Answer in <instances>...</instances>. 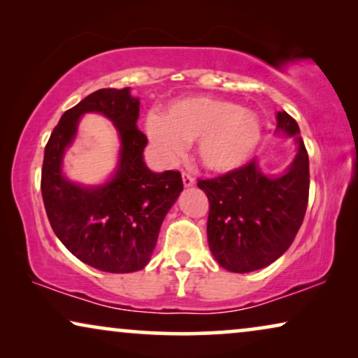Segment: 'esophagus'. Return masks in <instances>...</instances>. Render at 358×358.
Wrapping results in <instances>:
<instances>
[{"label":"esophagus","mask_w":358,"mask_h":358,"mask_svg":"<svg viewBox=\"0 0 358 358\" xmlns=\"http://www.w3.org/2000/svg\"><path fill=\"white\" fill-rule=\"evenodd\" d=\"M182 182H184L185 187H192V185L195 184V179L190 174L182 173Z\"/></svg>","instance_id":"1"}]
</instances>
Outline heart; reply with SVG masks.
I'll list each match as a JSON object with an SVG mask.
<instances>
[{
  "instance_id": "1",
  "label": "heart",
  "mask_w": 358,
  "mask_h": 358,
  "mask_svg": "<svg viewBox=\"0 0 358 358\" xmlns=\"http://www.w3.org/2000/svg\"><path fill=\"white\" fill-rule=\"evenodd\" d=\"M146 135L161 158L174 159L195 140V156L210 173H228L251 158L262 138L256 112L212 96L180 97L164 115L148 114Z\"/></svg>"
}]
</instances>
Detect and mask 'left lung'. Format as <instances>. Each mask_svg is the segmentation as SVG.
I'll return each mask as SVG.
<instances>
[{
  "label": "left lung",
  "mask_w": 358,
  "mask_h": 358,
  "mask_svg": "<svg viewBox=\"0 0 358 358\" xmlns=\"http://www.w3.org/2000/svg\"><path fill=\"white\" fill-rule=\"evenodd\" d=\"M278 135L290 136L296 155L278 174L262 173L257 159L220 178L199 180L207 194L208 246L229 272L267 267L290 248L305 218L310 192V161L300 127L285 110L277 112Z\"/></svg>",
  "instance_id": "left-lung-1"
}]
</instances>
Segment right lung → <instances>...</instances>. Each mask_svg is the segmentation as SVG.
I'll return each mask as SVG.
<instances>
[{"instance_id": "right-lung-1", "label": "right lung", "mask_w": 358, "mask_h": 358, "mask_svg": "<svg viewBox=\"0 0 358 358\" xmlns=\"http://www.w3.org/2000/svg\"><path fill=\"white\" fill-rule=\"evenodd\" d=\"M90 111L107 116L121 141L116 171L97 186L62 174L66 150ZM138 115L140 99L130 87L94 91L62 115L43 155L41 189L53 231L73 256L102 272H136L150 262L163 220L184 189L179 171L153 173L146 166L148 140L136 127Z\"/></svg>"}]
</instances>
